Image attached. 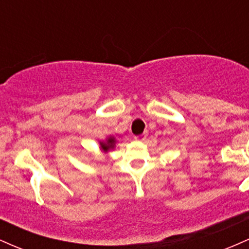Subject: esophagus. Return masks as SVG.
<instances>
[{
  "mask_svg": "<svg viewBox=\"0 0 249 249\" xmlns=\"http://www.w3.org/2000/svg\"><path fill=\"white\" fill-rule=\"evenodd\" d=\"M146 137H147V132H144L139 134V136L134 137V139H136V141H144V139H146Z\"/></svg>",
  "mask_w": 249,
  "mask_h": 249,
  "instance_id": "1",
  "label": "esophagus"
}]
</instances>
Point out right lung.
I'll return each instance as SVG.
<instances>
[{
	"instance_id": "add662e5",
	"label": "right lung",
	"mask_w": 249,
	"mask_h": 249,
	"mask_svg": "<svg viewBox=\"0 0 249 249\" xmlns=\"http://www.w3.org/2000/svg\"><path fill=\"white\" fill-rule=\"evenodd\" d=\"M99 145H101L102 151L104 152H107V151L113 150L116 145V138L113 136H108L104 142H99Z\"/></svg>"
}]
</instances>
